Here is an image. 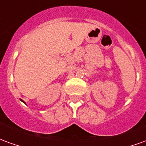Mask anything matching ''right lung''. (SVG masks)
Returning a JSON list of instances; mask_svg holds the SVG:
<instances>
[{
	"mask_svg": "<svg viewBox=\"0 0 146 146\" xmlns=\"http://www.w3.org/2000/svg\"><path fill=\"white\" fill-rule=\"evenodd\" d=\"M21 101H22V100H21Z\"/></svg>",
	"mask_w": 146,
	"mask_h": 146,
	"instance_id": "1",
	"label": "right lung"
}]
</instances>
